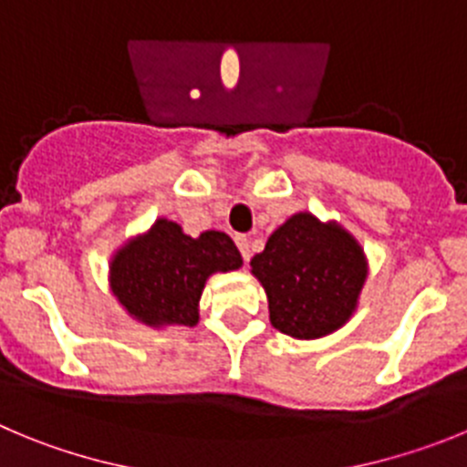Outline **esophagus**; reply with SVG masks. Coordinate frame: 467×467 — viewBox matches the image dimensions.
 I'll return each mask as SVG.
<instances>
[{
  "label": "esophagus",
  "instance_id": "esophagus-1",
  "mask_svg": "<svg viewBox=\"0 0 467 467\" xmlns=\"http://www.w3.org/2000/svg\"><path fill=\"white\" fill-rule=\"evenodd\" d=\"M234 244H237L239 251H242V258H244V260H249V258H251L249 237H246V234H237V237H234Z\"/></svg>",
  "mask_w": 467,
  "mask_h": 467
}]
</instances>
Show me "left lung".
Masks as SVG:
<instances>
[{"label": "left lung", "mask_w": 467, "mask_h": 467, "mask_svg": "<svg viewBox=\"0 0 467 467\" xmlns=\"http://www.w3.org/2000/svg\"><path fill=\"white\" fill-rule=\"evenodd\" d=\"M270 306V323L296 339L335 333L358 309L368 258L354 234L337 221L297 212L270 234L251 258Z\"/></svg>", "instance_id": "8db88e82"}]
</instances>
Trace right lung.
I'll list each match as a JSON object with an SVG mask.
<instances>
[{
	"label": "right lung",
	"instance_id": "obj_1",
	"mask_svg": "<svg viewBox=\"0 0 467 467\" xmlns=\"http://www.w3.org/2000/svg\"><path fill=\"white\" fill-rule=\"evenodd\" d=\"M233 239L218 230L191 237L170 218L130 237L109 263V288L134 321L149 327L197 326L204 284L242 267Z\"/></svg>",
	"mask_w": 467,
	"mask_h": 467
}]
</instances>
